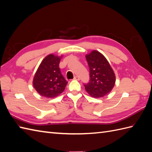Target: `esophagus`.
Instances as JSON below:
<instances>
[{
    "label": "esophagus",
    "instance_id": "esophagus-1",
    "mask_svg": "<svg viewBox=\"0 0 152 152\" xmlns=\"http://www.w3.org/2000/svg\"><path fill=\"white\" fill-rule=\"evenodd\" d=\"M74 80H80V77L77 76H74Z\"/></svg>",
    "mask_w": 152,
    "mask_h": 152
}]
</instances>
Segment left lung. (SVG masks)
Instances as JSON below:
<instances>
[{"instance_id":"8db88e82","label":"left lung","mask_w":152,"mask_h":152,"mask_svg":"<svg viewBox=\"0 0 152 152\" xmlns=\"http://www.w3.org/2000/svg\"><path fill=\"white\" fill-rule=\"evenodd\" d=\"M89 67L90 80L85 84L88 94L94 98H101L112 91L115 82V76L106 57L99 51L93 50L86 56Z\"/></svg>"}]
</instances>
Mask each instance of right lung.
Instances as JSON below:
<instances>
[{"label": "right lung", "instance_id": "obj_1", "mask_svg": "<svg viewBox=\"0 0 152 152\" xmlns=\"http://www.w3.org/2000/svg\"><path fill=\"white\" fill-rule=\"evenodd\" d=\"M62 56L50 54L42 61L34 74L33 84L36 91L42 96L54 98L62 93L68 82L64 79L59 69Z\"/></svg>", "mask_w": 152, "mask_h": 152}]
</instances>
